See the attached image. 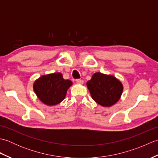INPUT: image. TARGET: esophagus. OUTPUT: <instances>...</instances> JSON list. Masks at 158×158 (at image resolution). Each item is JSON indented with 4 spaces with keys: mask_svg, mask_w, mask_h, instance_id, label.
<instances>
[{
    "mask_svg": "<svg viewBox=\"0 0 158 158\" xmlns=\"http://www.w3.org/2000/svg\"><path fill=\"white\" fill-rule=\"evenodd\" d=\"M76 82L78 83V84H79V85H82L83 83V80H81V79H77L76 80Z\"/></svg>",
    "mask_w": 158,
    "mask_h": 158,
    "instance_id": "1",
    "label": "esophagus"
}]
</instances>
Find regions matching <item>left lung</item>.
Instances as JSON below:
<instances>
[{"mask_svg":"<svg viewBox=\"0 0 158 158\" xmlns=\"http://www.w3.org/2000/svg\"><path fill=\"white\" fill-rule=\"evenodd\" d=\"M92 99L104 107H110L119 101L123 87L115 77L96 73L87 82Z\"/></svg>","mask_w":158,"mask_h":158,"instance_id":"left-lung-1","label":"left lung"}]
</instances>
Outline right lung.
I'll return each instance as SVG.
<instances>
[{"label": "right lung", "mask_w": 158, "mask_h": 158, "mask_svg": "<svg viewBox=\"0 0 158 158\" xmlns=\"http://www.w3.org/2000/svg\"><path fill=\"white\" fill-rule=\"evenodd\" d=\"M72 85L70 80L63 78L62 73H54L40 77L33 83V89L40 101L54 106L65 98L67 90Z\"/></svg>", "instance_id": "obj_1"}]
</instances>
